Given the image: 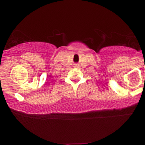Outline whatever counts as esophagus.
<instances>
[{
    "label": "esophagus",
    "mask_w": 145,
    "mask_h": 145,
    "mask_svg": "<svg viewBox=\"0 0 145 145\" xmlns=\"http://www.w3.org/2000/svg\"><path fill=\"white\" fill-rule=\"evenodd\" d=\"M74 67H76V68H78V67H79V65H78V64H76V65H75L74 66Z\"/></svg>",
    "instance_id": "obj_1"
}]
</instances>
